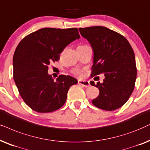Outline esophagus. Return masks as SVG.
Returning a JSON list of instances; mask_svg holds the SVG:
<instances>
[{"mask_svg":"<svg viewBox=\"0 0 150 150\" xmlns=\"http://www.w3.org/2000/svg\"><path fill=\"white\" fill-rule=\"evenodd\" d=\"M78 83H79V85H82L83 87H88L90 86V84H89V82L87 81H83V80H79L78 81Z\"/></svg>","mask_w":150,"mask_h":150,"instance_id":"obj_1","label":"esophagus"}]
</instances>
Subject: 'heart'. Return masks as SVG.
<instances>
[{
  "instance_id": "1",
  "label": "heart",
  "mask_w": 150,
  "mask_h": 150,
  "mask_svg": "<svg viewBox=\"0 0 150 150\" xmlns=\"http://www.w3.org/2000/svg\"><path fill=\"white\" fill-rule=\"evenodd\" d=\"M72 72H73V74H74L75 75H79L81 74V71L79 69H75L72 71Z\"/></svg>"
}]
</instances>
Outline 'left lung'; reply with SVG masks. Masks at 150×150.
<instances>
[{
	"mask_svg": "<svg viewBox=\"0 0 150 150\" xmlns=\"http://www.w3.org/2000/svg\"><path fill=\"white\" fill-rule=\"evenodd\" d=\"M79 31L94 51L91 76H105L103 83L90 82L100 92L92 100L93 105L106 111L118 109L134 89L137 70L132 47L123 36L105 27L79 28Z\"/></svg>",
	"mask_w": 150,
	"mask_h": 150,
	"instance_id": "1",
	"label": "left lung"
}]
</instances>
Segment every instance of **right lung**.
Returning a JSON list of instances; mask_svg holds the SVG:
<instances>
[{"instance_id": "add662e5", "label": "right lung", "mask_w": 150, "mask_h": 150, "mask_svg": "<svg viewBox=\"0 0 150 150\" xmlns=\"http://www.w3.org/2000/svg\"><path fill=\"white\" fill-rule=\"evenodd\" d=\"M80 35L77 28H42L19 42L13 57V76L19 94L32 110L48 113L65 104L67 92L77 80L48 74V65L58 61L65 47Z\"/></svg>"}]
</instances>
